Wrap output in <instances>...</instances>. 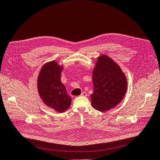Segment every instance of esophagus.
Listing matches in <instances>:
<instances>
[{
	"label": "esophagus",
	"mask_w": 160,
	"mask_h": 160,
	"mask_svg": "<svg viewBox=\"0 0 160 160\" xmlns=\"http://www.w3.org/2000/svg\"><path fill=\"white\" fill-rule=\"evenodd\" d=\"M80 96H84V97H86V96H87V93H86V92H82V93L80 94Z\"/></svg>",
	"instance_id": "esophagus-1"
}]
</instances>
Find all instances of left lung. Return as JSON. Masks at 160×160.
Returning a JSON list of instances; mask_svg holds the SVG:
<instances>
[{"mask_svg": "<svg viewBox=\"0 0 160 160\" xmlns=\"http://www.w3.org/2000/svg\"><path fill=\"white\" fill-rule=\"evenodd\" d=\"M92 105L99 111H106L119 104L127 89V78L121 68L105 55L98 58L93 70Z\"/></svg>", "mask_w": 160, "mask_h": 160, "instance_id": "left-lung-1", "label": "left lung"}]
</instances>
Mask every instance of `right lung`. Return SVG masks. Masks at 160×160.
<instances>
[{
  "label": "right lung",
  "mask_w": 160,
  "mask_h": 160,
  "mask_svg": "<svg viewBox=\"0 0 160 160\" xmlns=\"http://www.w3.org/2000/svg\"><path fill=\"white\" fill-rule=\"evenodd\" d=\"M62 69L56 61L48 62L41 68L38 78L40 98L46 105L58 113L67 110L72 101L61 80Z\"/></svg>",
  "instance_id": "add662e5"
}]
</instances>
